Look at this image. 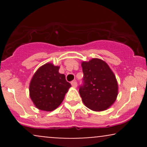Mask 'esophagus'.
<instances>
[{
    "label": "esophagus",
    "mask_w": 147,
    "mask_h": 147,
    "mask_svg": "<svg viewBox=\"0 0 147 147\" xmlns=\"http://www.w3.org/2000/svg\"><path fill=\"white\" fill-rule=\"evenodd\" d=\"M71 85H72V87L76 88V87L77 86V82H76V81H72V82H71Z\"/></svg>",
    "instance_id": "1"
}]
</instances>
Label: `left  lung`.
Returning a JSON list of instances; mask_svg holds the SVG:
<instances>
[{"instance_id":"1","label":"left lung","mask_w":147,"mask_h":147,"mask_svg":"<svg viewBox=\"0 0 147 147\" xmlns=\"http://www.w3.org/2000/svg\"><path fill=\"white\" fill-rule=\"evenodd\" d=\"M84 86L79 94L84 105L90 110L99 112L107 110L115 102L118 84L109 65L100 59L82 61Z\"/></svg>"}]
</instances>
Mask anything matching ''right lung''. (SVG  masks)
I'll return each instance as SVG.
<instances>
[{
	"label": "right lung",
	"instance_id": "right-lung-1",
	"mask_svg": "<svg viewBox=\"0 0 147 147\" xmlns=\"http://www.w3.org/2000/svg\"><path fill=\"white\" fill-rule=\"evenodd\" d=\"M59 66L47 63L38 68L30 83V97L38 109L52 111L61 104L71 84L59 72Z\"/></svg>",
	"mask_w": 147,
	"mask_h": 147
}]
</instances>
